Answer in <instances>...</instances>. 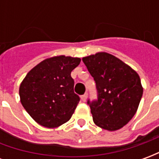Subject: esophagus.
Here are the masks:
<instances>
[{
  "label": "esophagus",
  "instance_id": "1",
  "mask_svg": "<svg viewBox=\"0 0 159 159\" xmlns=\"http://www.w3.org/2000/svg\"><path fill=\"white\" fill-rule=\"evenodd\" d=\"M87 98H88V93H84L83 95L81 96V99H82V100H83V102H85V101H86Z\"/></svg>",
  "mask_w": 159,
  "mask_h": 159
}]
</instances>
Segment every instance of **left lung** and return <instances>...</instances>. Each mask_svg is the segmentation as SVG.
Wrapping results in <instances>:
<instances>
[{
  "label": "left lung",
  "instance_id": "left-lung-1",
  "mask_svg": "<svg viewBox=\"0 0 159 159\" xmlns=\"http://www.w3.org/2000/svg\"><path fill=\"white\" fill-rule=\"evenodd\" d=\"M96 83L98 100H89L93 123L108 131L120 129L136 113L143 93L138 73L106 52L83 58Z\"/></svg>",
  "mask_w": 159,
  "mask_h": 159
}]
</instances>
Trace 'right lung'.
<instances>
[{
    "instance_id": "1",
    "label": "right lung",
    "mask_w": 159,
    "mask_h": 159,
    "mask_svg": "<svg viewBox=\"0 0 159 159\" xmlns=\"http://www.w3.org/2000/svg\"><path fill=\"white\" fill-rule=\"evenodd\" d=\"M80 62L76 57L54 56L27 73L19 86L20 101L38 124L53 129L70 119L80 100L70 73Z\"/></svg>"
}]
</instances>
